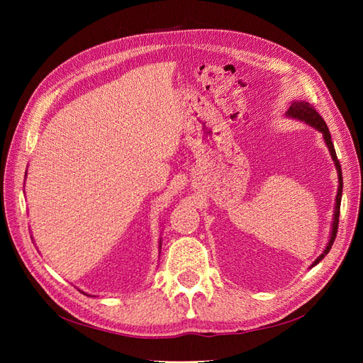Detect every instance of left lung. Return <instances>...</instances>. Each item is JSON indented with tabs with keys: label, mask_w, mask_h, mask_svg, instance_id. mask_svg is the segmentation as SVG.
<instances>
[{
	"label": "left lung",
	"mask_w": 363,
	"mask_h": 363,
	"mask_svg": "<svg viewBox=\"0 0 363 363\" xmlns=\"http://www.w3.org/2000/svg\"><path fill=\"white\" fill-rule=\"evenodd\" d=\"M288 115H289V116H294V118H298V119H301V121H306L307 124H311V125H313L315 128H318V130L321 131V133L324 135L325 144H327L328 150H330V155H332V157H333V160H335L336 169H337V174H339V189H337V195H336V206H335V219H333L332 236H330V240H328L327 248L324 250L323 255L313 262L312 267H315V265H318V263H320V262L325 257L327 252L330 251V248H332V245H333V242H335V239H336L337 224H339V213H340V196H342V171H340V163H339L337 156H336V151H335V147H333L330 131H328V127H327V124H325V121L323 119V116L315 111V107H313L312 104H309V103H306V101H294V103L291 104V107H289Z\"/></svg>",
	"instance_id": "obj_1"
}]
</instances>
